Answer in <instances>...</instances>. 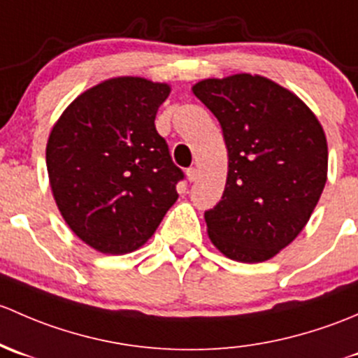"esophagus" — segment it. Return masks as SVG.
<instances>
[{
  "instance_id": "1",
  "label": "esophagus",
  "mask_w": 358,
  "mask_h": 358,
  "mask_svg": "<svg viewBox=\"0 0 358 358\" xmlns=\"http://www.w3.org/2000/svg\"><path fill=\"white\" fill-rule=\"evenodd\" d=\"M186 176H187V180H189V182H194V180L198 179V169L189 167L186 171Z\"/></svg>"
}]
</instances>
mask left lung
<instances>
[{"label": "left lung", "instance_id": "obj_1", "mask_svg": "<svg viewBox=\"0 0 358 358\" xmlns=\"http://www.w3.org/2000/svg\"><path fill=\"white\" fill-rule=\"evenodd\" d=\"M193 93L219 120L229 157L222 198L205 212L210 239L233 260L272 259L301 233L322 194V127L300 98L260 76L205 79Z\"/></svg>", "mask_w": 358, "mask_h": 358}]
</instances>
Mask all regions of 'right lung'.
<instances>
[{
  "label": "right lung",
  "mask_w": 358,
  "mask_h": 358,
  "mask_svg": "<svg viewBox=\"0 0 358 358\" xmlns=\"http://www.w3.org/2000/svg\"><path fill=\"white\" fill-rule=\"evenodd\" d=\"M167 84L117 77L73 99L51 131L46 165L65 222L86 245L122 255L145 245L178 200L184 172L157 132Z\"/></svg>",
  "instance_id": "1"
}]
</instances>
